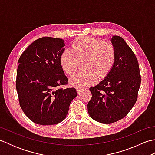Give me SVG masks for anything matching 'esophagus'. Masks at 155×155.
Instances as JSON below:
<instances>
[{
  "instance_id": "obj_1",
  "label": "esophagus",
  "mask_w": 155,
  "mask_h": 155,
  "mask_svg": "<svg viewBox=\"0 0 155 155\" xmlns=\"http://www.w3.org/2000/svg\"><path fill=\"white\" fill-rule=\"evenodd\" d=\"M83 91V88H77V91L78 93H81Z\"/></svg>"
}]
</instances>
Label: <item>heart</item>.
I'll list each match as a JSON object with an SVG mask.
<instances>
[{
	"label": "heart",
	"instance_id": "b5f03b06",
	"mask_svg": "<svg viewBox=\"0 0 155 155\" xmlns=\"http://www.w3.org/2000/svg\"><path fill=\"white\" fill-rule=\"evenodd\" d=\"M117 52L114 45L109 42L92 37L76 38L72 44V51L64 49L60 57L62 70L71 75L77 70L80 61H84V71L74 74L70 83L77 87H85L93 84L97 77H107L113 68Z\"/></svg>",
	"mask_w": 155,
	"mask_h": 155
}]
</instances>
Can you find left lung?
<instances>
[{"label":"left lung","instance_id":"obj_1","mask_svg":"<svg viewBox=\"0 0 155 155\" xmlns=\"http://www.w3.org/2000/svg\"><path fill=\"white\" fill-rule=\"evenodd\" d=\"M111 41L116 49V61L106 78L89 88L92 98L87 105L91 117L104 124L127 116L137 100L141 82L139 62L132 49L118 36Z\"/></svg>","mask_w":155,"mask_h":155}]
</instances>
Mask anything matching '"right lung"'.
Wrapping results in <instances>:
<instances>
[{
  "label": "right lung",
  "mask_w": 155,
  "mask_h": 155,
  "mask_svg": "<svg viewBox=\"0 0 155 155\" xmlns=\"http://www.w3.org/2000/svg\"><path fill=\"white\" fill-rule=\"evenodd\" d=\"M64 46L62 38H40L29 45L18 59L16 88L19 104L35 123H61L77 95L74 88L61 87L68 84L60 62Z\"/></svg>",
  "instance_id": "add662e5"
}]
</instances>
